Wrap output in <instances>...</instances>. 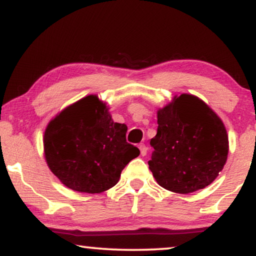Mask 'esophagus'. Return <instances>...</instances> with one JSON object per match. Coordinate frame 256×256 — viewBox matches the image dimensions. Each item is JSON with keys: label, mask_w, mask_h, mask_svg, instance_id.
Wrapping results in <instances>:
<instances>
[{"label": "esophagus", "mask_w": 256, "mask_h": 256, "mask_svg": "<svg viewBox=\"0 0 256 256\" xmlns=\"http://www.w3.org/2000/svg\"><path fill=\"white\" fill-rule=\"evenodd\" d=\"M139 150H140V154H142V156H145L147 154V147H146L145 144H140Z\"/></svg>", "instance_id": "esophagus-1"}]
</instances>
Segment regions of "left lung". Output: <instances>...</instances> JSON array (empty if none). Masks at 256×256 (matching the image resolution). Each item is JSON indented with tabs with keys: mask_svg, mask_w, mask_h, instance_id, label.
I'll list each match as a JSON object with an SVG mask.
<instances>
[{
	"mask_svg": "<svg viewBox=\"0 0 256 256\" xmlns=\"http://www.w3.org/2000/svg\"><path fill=\"white\" fill-rule=\"evenodd\" d=\"M148 161L162 188L178 194L204 189L224 168L228 136L220 118L198 97L182 94L158 111Z\"/></svg>",
	"mask_w": 256,
	"mask_h": 256,
	"instance_id": "obj_1",
	"label": "left lung"
}]
</instances>
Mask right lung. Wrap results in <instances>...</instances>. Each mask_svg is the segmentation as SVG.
<instances>
[{"instance_id":"add662e5","label":"right lung","mask_w":256,"mask_h":256,"mask_svg":"<svg viewBox=\"0 0 256 256\" xmlns=\"http://www.w3.org/2000/svg\"><path fill=\"white\" fill-rule=\"evenodd\" d=\"M128 126L114 123L109 108L89 95L64 109L44 134L45 159L61 183L78 192L112 188L130 161L140 154L126 142Z\"/></svg>"}]
</instances>
